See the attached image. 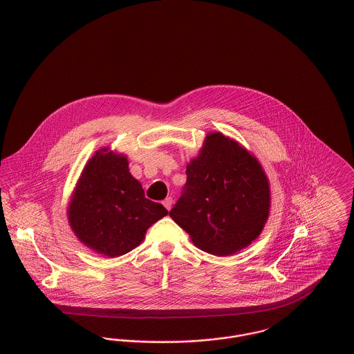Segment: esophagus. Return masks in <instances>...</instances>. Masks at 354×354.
Returning <instances> with one entry per match:
<instances>
[{
    "mask_svg": "<svg viewBox=\"0 0 354 354\" xmlns=\"http://www.w3.org/2000/svg\"><path fill=\"white\" fill-rule=\"evenodd\" d=\"M163 205L166 207V209L170 211V208H171V205H173V199H171V198H166V199L163 201Z\"/></svg>",
    "mask_w": 354,
    "mask_h": 354,
    "instance_id": "34e87169",
    "label": "esophagus"
}]
</instances>
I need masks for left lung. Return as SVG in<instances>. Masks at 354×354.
I'll return each mask as SVG.
<instances>
[{"label":"left lung","mask_w":354,"mask_h":354,"mask_svg":"<svg viewBox=\"0 0 354 354\" xmlns=\"http://www.w3.org/2000/svg\"><path fill=\"white\" fill-rule=\"evenodd\" d=\"M268 212L270 185L257 159L222 133H208L187 166L171 219L204 252L227 256L257 239Z\"/></svg>","instance_id":"8db88e82"}]
</instances>
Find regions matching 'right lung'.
I'll return each mask as SVG.
<instances>
[{
  "label": "right lung",
  "instance_id": "add662e5",
  "mask_svg": "<svg viewBox=\"0 0 354 354\" xmlns=\"http://www.w3.org/2000/svg\"><path fill=\"white\" fill-rule=\"evenodd\" d=\"M167 212L145 196L142 184L129 173L125 155L101 149L83 169L68 221L84 245L117 257L136 248L147 229Z\"/></svg>",
  "mask_w": 354,
  "mask_h": 354
}]
</instances>
